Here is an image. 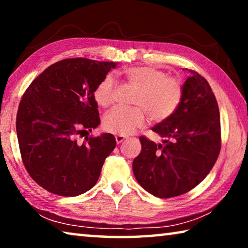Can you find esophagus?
<instances>
[{
	"instance_id": "obj_1",
	"label": "esophagus",
	"mask_w": 248,
	"mask_h": 248,
	"mask_svg": "<svg viewBox=\"0 0 248 248\" xmlns=\"http://www.w3.org/2000/svg\"><path fill=\"white\" fill-rule=\"evenodd\" d=\"M115 139H116V142H117V144H120L121 142H124L125 139H127V137H124V136H116L115 137Z\"/></svg>"
}]
</instances>
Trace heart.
Masks as SVG:
<instances>
[{
    "instance_id": "heart-1",
    "label": "heart",
    "mask_w": 248,
    "mask_h": 248,
    "mask_svg": "<svg viewBox=\"0 0 248 248\" xmlns=\"http://www.w3.org/2000/svg\"><path fill=\"white\" fill-rule=\"evenodd\" d=\"M125 82L137 87L132 103L137 107H116L104 117L103 127L108 132L128 136L151 119L163 121L174 114L184 94L182 79L167 77L164 70L152 65L131 66L124 70ZM117 82L110 74L104 77L94 89V99L100 107L107 108L115 103Z\"/></svg>"
}]
</instances>
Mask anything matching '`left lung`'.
<instances>
[{
	"label": "left lung",
	"instance_id": "obj_1",
	"mask_svg": "<svg viewBox=\"0 0 248 248\" xmlns=\"http://www.w3.org/2000/svg\"><path fill=\"white\" fill-rule=\"evenodd\" d=\"M152 131L166 140L162 145L140 137L142 150L132 164L138 183L158 198L194 189L212 170L221 150L219 106L207 79L191 71L177 110Z\"/></svg>",
	"mask_w": 248,
	"mask_h": 248
}]
</instances>
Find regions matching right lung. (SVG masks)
Here are the masks:
<instances>
[{
    "instance_id": "add662e5",
    "label": "right lung",
    "mask_w": 248,
    "mask_h": 248,
    "mask_svg": "<svg viewBox=\"0 0 248 248\" xmlns=\"http://www.w3.org/2000/svg\"><path fill=\"white\" fill-rule=\"evenodd\" d=\"M117 63L87 58L63 59L48 66L27 87L16 116L23 164L52 194L74 197L97 183L115 137H84L100 124L94 89Z\"/></svg>"
}]
</instances>
